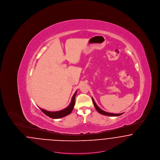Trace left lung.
I'll return each mask as SVG.
<instances>
[{
    "label": "left lung",
    "mask_w": 160,
    "mask_h": 160,
    "mask_svg": "<svg viewBox=\"0 0 160 160\" xmlns=\"http://www.w3.org/2000/svg\"><path fill=\"white\" fill-rule=\"evenodd\" d=\"M92 101H93V104H94V106L95 107L96 110L98 112V113H99L100 114H103V115H106V116H120V115H121V114H123V113L115 114V113H108V112H105V111H104V110H101V109L99 108V107L97 105V104L95 103V101H94V99H93V98H92Z\"/></svg>",
    "instance_id": "1"
}]
</instances>
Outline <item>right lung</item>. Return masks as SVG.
<instances>
[{
    "mask_svg": "<svg viewBox=\"0 0 160 160\" xmlns=\"http://www.w3.org/2000/svg\"><path fill=\"white\" fill-rule=\"evenodd\" d=\"M77 91L74 93V95L72 97L71 101L69 104L67 108L60 110V111H58V112H49L46 110L42 109L41 108H39L41 109V110L44 113V114L48 116V117L53 118V119H58V118H61L63 117H65L67 115L70 114L71 113V112L73 110V108L75 104V97L76 95Z\"/></svg>",
    "mask_w": 160,
    "mask_h": 160,
    "instance_id": "add662e5",
    "label": "right lung"
}]
</instances>
